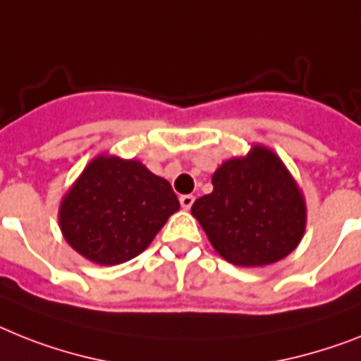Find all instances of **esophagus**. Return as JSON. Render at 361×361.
<instances>
[{
    "label": "esophagus",
    "instance_id": "esophagus-1",
    "mask_svg": "<svg viewBox=\"0 0 361 361\" xmlns=\"http://www.w3.org/2000/svg\"><path fill=\"white\" fill-rule=\"evenodd\" d=\"M178 201H180V207H183L184 210H190L193 204V201H195V197H193V195H180V199H178Z\"/></svg>",
    "mask_w": 361,
    "mask_h": 361
}]
</instances>
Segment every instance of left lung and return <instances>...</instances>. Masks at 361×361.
Masks as SVG:
<instances>
[{
	"instance_id": "1",
	"label": "left lung",
	"mask_w": 361,
	"mask_h": 361,
	"mask_svg": "<svg viewBox=\"0 0 361 361\" xmlns=\"http://www.w3.org/2000/svg\"><path fill=\"white\" fill-rule=\"evenodd\" d=\"M212 184V193L193 202L192 216L225 260L267 266L299 245L306 228L305 197L271 149L255 145L247 157L223 162Z\"/></svg>"
}]
</instances>
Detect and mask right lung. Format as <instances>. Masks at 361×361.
Wrapping results in <instances>:
<instances>
[{
	"mask_svg": "<svg viewBox=\"0 0 361 361\" xmlns=\"http://www.w3.org/2000/svg\"><path fill=\"white\" fill-rule=\"evenodd\" d=\"M180 208L171 184L138 160L95 157L59 208L62 236L80 256L116 266L145 251Z\"/></svg>",
	"mask_w": 361,
	"mask_h": 361,
	"instance_id": "right-lung-1",
	"label": "right lung"
}]
</instances>
